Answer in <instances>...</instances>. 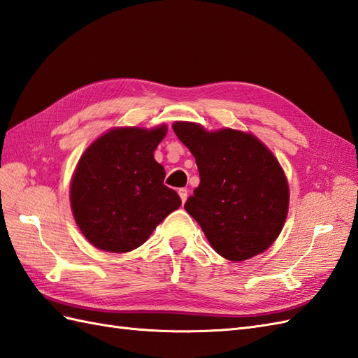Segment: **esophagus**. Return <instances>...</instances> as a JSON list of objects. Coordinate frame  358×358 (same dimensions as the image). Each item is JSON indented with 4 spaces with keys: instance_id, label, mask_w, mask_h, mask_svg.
I'll return each mask as SVG.
<instances>
[{
    "instance_id": "34e87169",
    "label": "esophagus",
    "mask_w": 358,
    "mask_h": 358,
    "mask_svg": "<svg viewBox=\"0 0 358 358\" xmlns=\"http://www.w3.org/2000/svg\"><path fill=\"white\" fill-rule=\"evenodd\" d=\"M178 195H180V198H181V203L185 204L186 199H187V189H185V187L178 189Z\"/></svg>"
}]
</instances>
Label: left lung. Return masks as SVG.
Returning <instances> with one entry per match:
<instances>
[{
  "instance_id": "left-lung-1",
  "label": "left lung",
  "mask_w": 358,
  "mask_h": 358,
  "mask_svg": "<svg viewBox=\"0 0 358 358\" xmlns=\"http://www.w3.org/2000/svg\"><path fill=\"white\" fill-rule=\"evenodd\" d=\"M172 128L194 154L201 178L185 208L212 248L231 262L266 251L289 210L287 178L277 157L250 133L207 131L181 121Z\"/></svg>"
}]
</instances>
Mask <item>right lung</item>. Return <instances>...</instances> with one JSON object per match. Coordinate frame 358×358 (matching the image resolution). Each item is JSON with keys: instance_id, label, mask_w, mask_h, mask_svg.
I'll list each match as a JSON object with an SVG mask.
<instances>
[{"instance_id": "right-lung-1", "label": "right lung", "mask_w": 358, "mask_h": 358, "mask_svg": "<svg viewBox=\"0 0 358 358\" xmlns=\"http://www.w3.org/2000/svg\"><path fill=\"white\" fill-rule=\"evenodd\" d=\"M166 131V125L113 128L80 157L71 208L81 233L98 250H136L181 206L177 192L163 185L166 172L154 159Z\"/></svg>"}]
</instances>
